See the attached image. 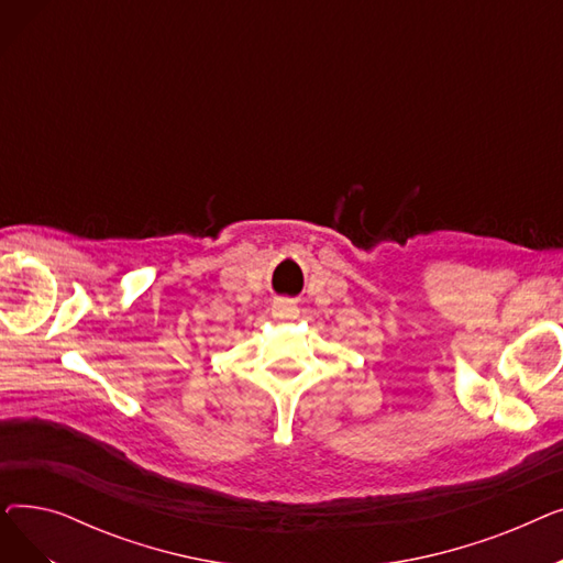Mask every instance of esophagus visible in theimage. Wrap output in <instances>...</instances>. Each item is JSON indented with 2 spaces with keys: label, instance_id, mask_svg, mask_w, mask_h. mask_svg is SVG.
Here are the masks:
<instances>
[{
  "label": "esophagus",
  "instance_id": "esophagus-1",
  "mask_svg": "<svg viewBox=\"0 0 563 563\" xmlns=\"http://www.w3.org/2000/svg\"><path fill=\"white\" fill-rule=\"evenodd\" d=\"M274 317L280 321H289V319H297L299 317V308L294 306L291 301H276L272 308Z\"/></svg>",
  "mask_w": 563,
  "mask_h": 563
}]
</instances>
